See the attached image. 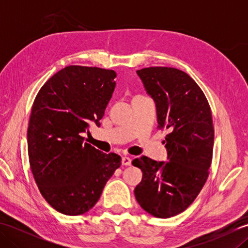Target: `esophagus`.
Listing matches in <instances>:
<instances>
[{
  "instance_id": "esophagus-1",
  "label": "esophagus",
  "mask_w": 248,
  "mask_h": 248,
  "mask_svg": "<svg viewBox=\"0 0 248 248\" xmlns=\"http://www.w3.org/2000/svg\"><path fill=\"white\" fill-rule=\"evenodd\" d=\"M131 162H132V160H131L129 156H123V159H121V163H123V165L124 166L131 165Z\"/></svg>"
}]
</instances>
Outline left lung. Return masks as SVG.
Here are the masks:
<instances>
[{
  "label": "left lung",
  "mask_w": 248,
  "mask_h": 248,
  "mask_svg": "<svg viewBox=\"0 0 248 248\" xmlns=\"http://www.w3.org/2000/svg\"><path fill=\"white\" fill-rule=\"evenodd\" d=\"M136 72L155 102L157 128L170 130L164 140L170 161L134 159L132 164L143 171L134 195L146 212L168 218L183 212L207 181L213 155L212 113L203 92L184 71L149 67Z\"/></svg>",
  "instance_id": "1"
}]
</instances>
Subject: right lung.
Wrapping results in <instances>:
<instances>
[{"mask_svg": "<svg viewBox=\"0 0 248 248\" xmlns=\"http://www.w3.org/2000/svg\"><path fill=\"white\" fill-rule=\"evenodd\" d=\"M116 72L68 66L37 93L28 128L31 170L43 197L66 215L89 211L120 167L121 157L84 143L89 124L98 127L112 98Z\"/></svg>", "mask_w": 248, "mask_h": 248, "instance_id": "right-lung-1", "label": "right lung"}]
</instances>
